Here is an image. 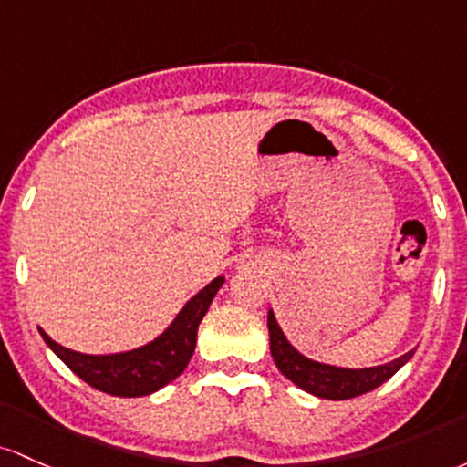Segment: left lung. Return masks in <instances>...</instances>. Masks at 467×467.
I'll list each match as a JSON object with an SVG mask.
<instances>
[{
    "instance_id": "1",
    "label": "left lung",
    "mask_w": 467,
    "mask_h": 467,
    "mask_svg": "<svg viewBox=\"0 0 467 467\" xmlns=\"http://www.w3.org/2000/svg\"><path fill=\"white\" fill-rule=\"evenodd\" d=\"M266 324H269L271 358H274L280 373L286 379H291L297 389L306 390L308 395L322 397V400H350V397H359L364 392L375 390L377 386L389 381L415 353V350H408L406 355L389 361V364L370 366V368H344V366L324 364V361L302 355L286 339L271 308Z\"/></svg>"
}]
</instances>
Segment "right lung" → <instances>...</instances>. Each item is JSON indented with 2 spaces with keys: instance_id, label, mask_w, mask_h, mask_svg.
I'll list each match as a JSON object with an SVG mask.
<instances>
[{
  "instance_id": "1",
  "label": "right lung",
  "mask_w": 467,
  "mask_h": 467,
  "mask_svg": "<svg viewBox=\"0 0 467 467\" xmlns=\"http://www.w3.org/2000/svg\"><path fill=\"white\" fill-rule=\"evenodd\" d=\"M223 282L224 277L220 275L198 291L159 337L123 353H78L57 344L44 328H39V333L52 353L92 389L114 397H145L174 381L187 368L196 348L198 324L205 317Z\"/></svg>"
}]
</instances>
